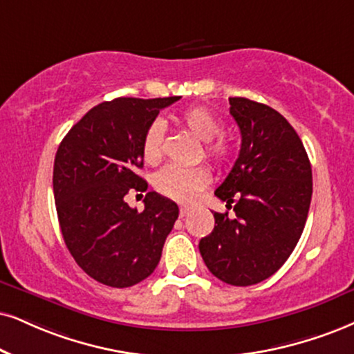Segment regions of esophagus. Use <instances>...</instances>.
Returning <instances> with one entry per match:
<instances>
[{
  "label": "esophagus",
  "mask_w": 354,
  "mask_h": 354,
  "mask_svg": "<svg viewBox=\"0 0 354 354\" xmlns=\"http://www.w3.org/2000/svg\"><path fill=\"white\" fill-rule=\"evenodd\" d=\"M190 213V208L189 207H180V218L187 216Z\"/></svg>",
  "instance_id": "34e87169"
}]
</instances>
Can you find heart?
Listing matches in <instances>:
<instances>
[{
	"instance_id": "obj_1",
	"label": "heart",
	"mask_w": 354,
	"mask_h": 354,
	"mask_svg": "<svg viewBox=\"0 0 354 354\" xmlns=\"http://www.w3.org/2000/svg\"><path fill=\"white\" fill-rule=\"evenodd\" d=\"M178 121L202 141V152L216 167H225L234 156V146L230 138L220 134L221 120L215 113L205 106L189 108L178 116ZM164 126L160 121H154L144 131L141 141V154L147 164H157L162 157ZM200 152V156H202ZM210 170L205 165L178 167L167 165L160 169L154 177V187L164 197L176 202L189 203L198 195L200 190L210 184Z\"/></svg>"
}]
</instances>
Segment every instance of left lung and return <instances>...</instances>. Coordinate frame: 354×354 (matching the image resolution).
I'll list each match as a JSON object with an SVG mask.
<instances>
[{
    "label": "left lung",
    "mask_w": 354,
    "mask_h": 354,
    "mask_svg": "<svg viewBox=\"0 0 354 354\" xmlns=\"http://www.w3.org/2000/svg\"><path fill=\"white\" fill-rule=\"evenodd\" d=\"M241 149L215 195L234 216L213 213L215 228L198 250L213 276L252 286L272 276L297 246L312 200V165L299 134L281 113L230 98Z\"/></svg>",
    "instance_id": "8db88e82"
}]
</instances>
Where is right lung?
<instances>
[{"label": "right lung", "instance_id": "right-lung-1", "mask_svg": "<svg viewBox=\"0 0 354 354\" xmlns=\"http://www.w3.org/2000/svg\"><path fill=\"white\" fill-rule=\"evenodd\" d=\"M177 100L100 103L57 149L52 184L64 241L75 263L104 286L123 289L149 277L178 216L177 203L156 192H147L141 213L124 202L129 190H147L136 174L144 165V131Z\"/></svg>", "mask_w": 354, "mask_h": 354}]
</instances>
